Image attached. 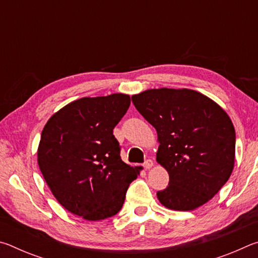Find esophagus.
<instances>
[{
  "label": "esophagus",
  "instance_id": "34e87169",
  "mask_svg": "<svg viewBox=\"0 0 258 258\" xmlns=\"http://www.w3.org/2000/svg\"><path fill=\"white\" fill-rule=\"evenodd\" d=\"M143 166H145L146 169H150L152 166H154V161H152L151 159H148V160H146V163L143 164Z\"/></svg>",
  "mask_w": 258,
  "mask_h": 258
}]
</instances>
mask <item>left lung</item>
Returning <instances> with one entry per match:
<instances>
[{
  "mask_svg": "<svg viewBox=\"0 0 258 258\" xmlns=\"http://www.w3.org/2000/svg\"><path fill=\"white\" fill-rule=\"evenodd\" d=\"M138 111L158 135L157 163L169 183L157 192L173 211H194L215 196L232 174L235 132L221 106L189 89H151L134 94Z\"/></svg>",
  "mask_w": 258,
  "mask_h": 258,
  "instance_id": "8db88e82",
  "label": "left lung"
}]
</instances>
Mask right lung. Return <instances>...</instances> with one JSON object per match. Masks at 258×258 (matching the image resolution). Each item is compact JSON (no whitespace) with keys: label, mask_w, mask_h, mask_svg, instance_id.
Instances as JSON below:
<instances>
[{"label":"right lung","mask_w":258,"mask_h":258,"mask_svg":"<svg viewBox=\"0 0 258 258\" xmlns=\"http://www.w3.org/2000/svg\"><path fill=\"white\" fill-rule=\"evenodd\" d=\"M130 104V95L123 93L82 98L46 121L37 163L52 195L74 215L100 221L123 207L140 172L121 160L112 130Z\"/></svg>","instance_id":"1"}]
</instances>
